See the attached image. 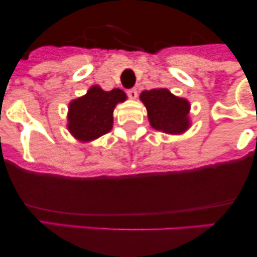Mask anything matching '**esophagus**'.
Masks as SVG:
<instances>
[{
  "label": "esophagus",
  "instance_id": "obj_1",
  "mask_svg": "<svg viewBox=\"0 0 257 257\" xmlns=\"http://www.w3.org/2000/svg\"><path fill=\"white\" fill-rule=\"evenodd\" d=\"M126 94H128V97L132 98V99H136V98L138 97V90H137V88H131V89L126 90Z\"/></svg>",
  "mask_w": 257,
  "mask_h": 257
}]
</instances>
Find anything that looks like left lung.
Returning <instances> with one entry per match:
<instances>
[{
    "instance_id": "8db88e82",
    "label": "left lung",
    "mask_w": 257,
    "mask_h": 257,
    "mask_svg": "<svg viewBox=\"0 0 257 257\" xmlns=\"http://www.w3.org/2000/svg\"><path fill=\"white\" fill-rule=\"evenodd\" d=\"M141 99L148 110L150 124L157 131L178 134L189 128L190 104L186 99L175 97L165 88L144 90Z\"/></svg>"
}]
</instances>
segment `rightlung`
<instances>
[{
    "mask_svg": "<svg viewBox=\"0 0 257 257\" xmlns=\"http://www.w3.org/2000/svg\"><path fill=\"white\" fill-rule=\"evenodd\" d=\"M125 98V93L118 88L105 92L94 85L84 97L69 104V132L82 142H89L104 136L113 126L114 107L116 103L124 102Z\"/></svg>",
    "mask_w": 257,
    "mask_h": 257,
    "instance_id": "obj_1",
    "label": "right lung"
}]
</instances>
